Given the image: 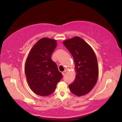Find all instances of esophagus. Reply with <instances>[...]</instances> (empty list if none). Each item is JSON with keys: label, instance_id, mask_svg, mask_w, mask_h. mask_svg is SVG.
<instances>
[{"label": "esophagus", "instance_id": "obj_1", "mask_svg": "<svg viewBox=\"0 0 122 122\" xmlns=\"http://www.w3.org/2000/svg\"><path fill=\"white\" fill-rule=\"evenodd\" d=\"M66 71H63V72H62V74L63 75V76H64V75L66 74Z\"/></svg>", "mask_w": 122, "mask_h": 122}]
</instances>
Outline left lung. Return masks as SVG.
Masks as SVG:
<instances>
[{
	"label": "left lung",
	"mask_w": 122,
	"mask_h": 122,
	"mask_svg": "<svg viewBox=\"0 0 122 122\" xmlns=\"http://www.w3.org/2000/svg\"><path fill=\"white\" fill-rule=\"evenodd\" d=\"M63 43L72 55L75 63L76 78L69 85V89L76 96H84L92 90L98 80L99 69L96 54L92 48L79 36Z\"/></svg>",
	"instance_id": "8db88e82"
}]
</instances>
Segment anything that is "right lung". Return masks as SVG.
<instances>
[{
	"mask_svg": "<svg viewBox=\"0 0 122 122\" xmlns=\"http://www.w3.org/2000/svg\"><path fill=\"white\" fill-rule=\"evenodd\" d=\"M56 42L51 38H41L34 45L26 58L24 68L26 81L31 91L39 96L52 94L63 76L51 58Z\"/></svg>",
	"mask_w": 122,
	"mask_h": 122,
	"instance_id": "add662e5",
	"label": "right lung"
}]
</instances>
